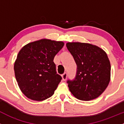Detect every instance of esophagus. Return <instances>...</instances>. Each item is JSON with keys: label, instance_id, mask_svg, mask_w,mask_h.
<instances>
[{"label": "esophagus", "instance_id": "esophagus-1", "mask_svg": "<svg viewBox=\"0 0 124 124\" xmlns=\"http://www.w3.org/2000/svg\"><path fill=\"white\" fill-rule=\"evenodd\" d=\"M62 79H63V80H65L66 79H67V73H65L64 74H62Z\"/></svg>", "mask_w": 124, "mask_h": 124}]
</instances>
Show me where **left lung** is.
I'll return each instance as SVG.
<instances>
[{
    "instance_id": "1",
    "label": "left lung",
    "mask_w": 124,
    "mask_h": 124,
    "mask_svg": "<svg viewBox=\"0 0 124 124\" xmlns=\"http://www.w3.org/2000/svg\"><path fill=\"white\" fill-rule=\"evenodd\" d=\"M66 46L77 65L75 79L67 82L70 91L81 101L98 98L110 81L111 65L106 52L88 43L68 42Z\"/></svg>"
}]
</instances>
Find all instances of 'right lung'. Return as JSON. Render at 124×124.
<instances>
[{
  "instance_id": "obj_1",
  "label": "right lung",
  "mask_w": 124,
  "mask_h": 124,
  "mask_svg": "<svg viewBox=\"0 0 124 124\" xmlns=\"http://www.w3.org/2000/svg\"><path fill=\"white\" fill-rule=\"evenodd\" d=\"M64 42L48 39L30 42L19 51L14 64L17 84L28 99L42 101L53 95L62 78L53 60Z\"/></svg>"
}]
</instances>
